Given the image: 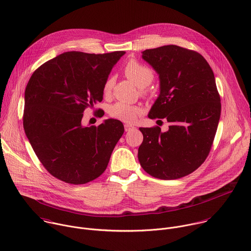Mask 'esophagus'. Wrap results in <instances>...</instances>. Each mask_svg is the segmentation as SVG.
<instances>
[{
    "label": "esophagus",
    "mask_w": 251,
    "mask_h": 251,
    "mask_svg": "<svg viewBox=\"0 0 251 251\" xmlns=\"http://www.w3.org/2000/svg\"><path fill=\"white\" fill-rule=\"evenodd\" d=\"M124 128H125V131H126V132H128V131H131V130L135 129V127H134V126L129 125V124H125V125H124Z\"/></svg>",
    "instance_id": "obj_1"
}]
</instances>
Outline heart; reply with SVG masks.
I'll return each mask as SVG.
<instances>
[{
	"mask_svg": "<svg viewBox=\"0 0 251 251\" xmlns=\"http://www.w3.org/2000/svg\"><path fill=\"white\" fill-rule=\"evenodd\" d=\"M125 75L139 88H144L151 84L153 79V72L151 68L135 61H129L124 67ZM113 79L108 78L103 85V94L108 95L111 92ZM109 115L125 123H133L143 113V108L138 105L125 102H115L108 109Z\"/></svg>",
	"mask_w": 251,
	"mask_h": 251,
	"instance_id": "heart-1",
	"label": "heart"
}]
</instances>
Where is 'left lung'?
Here are the masks:
<instances>
[{
    "mask_svg": "<svg viewBox=\"0 0 251 251\" xmlns=\"http://www.w3.org/2000/svg\"><path fill=\"white\" fill-rule=\"evenodd\" d=\"M142 56L160 81L149 117L165 118L170 126L167 132L140 128L144 140L138 158L151 176L179 179L197 170L211 150L221 115L214 73L201 53L176 45L146 50Z\"/></svg>",
    "mask_w": 251,
    "mask_h": 251,
    "instance_id": "1",
    "label": "left lung"
}]
</instances>
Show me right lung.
Masks as SVG:
<instances>
[{
	"label": "right lung",
	"instance_id": "1",
	"mask_svg": "<svg viewBox=\"0 0 251 251\" xmlns=\"http://www.w3.org/2000/svg\"><path fill=\"white\" fill-rule=\"evenodd\" d=\"M124 53L63 52L30 77L24 94V131L43 166L56 179L86 184L106 169L124 126L107 119L86 127L82 118L85 108L102 100L103 85Z\"/></svg>",
	"mask_w": 251,
	"mask_h": 251
}]
</instances>
